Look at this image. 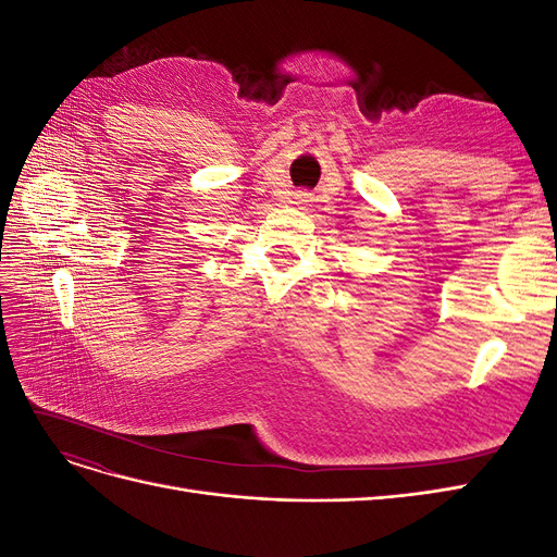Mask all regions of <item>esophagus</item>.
I'll list each match as a JSON object with an SVG mask.
<instances>
[{
	"label": "esophagus",
	"mask_w": 557,
	"mask_h": 557,
	"mask_svg": "<svg viewBox=\"0 0 557 557\" xmlns=\"http://www.w3.org/2000/svg\"><path fill=\"white\" fill-rule=\"evenodd\" d=\"M309 201H311V197H309L307 190H297L295 197H293V205H297V207H307Z\"/></svg>",
	"instance_id": "obj_1"
}]
</instances>
